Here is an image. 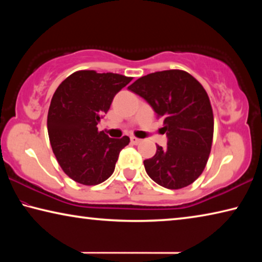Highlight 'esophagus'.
I'll return each mask as SVG.
<instances>
[{
    "mask_svg": "<svg viewBox=\"0 0 262 262\" xmlns=\"http://www.w3.org/2000/svg\"><path fill=\"white\" fill-rule=\"evenodd\" d=\"M130 142H132L133 144H140L141 142H142V140L137 139V137H135V136H132V137H130Z\"/></svg>",
    "mask_w": 262,
    "mask_h": 262,
    "instance_id": "34e87169",
    "label": "esophagus"
}]
</instances>
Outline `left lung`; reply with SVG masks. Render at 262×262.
<instances>
[{
	"label": "left lung",
	"instance_id": "left-lung-1",
	"mask_svg": "<svg viewBox=\"0 0 262 262\" xmlns=\"http://www.w3.org/2000/svg\"><path fill=\"white\" fill-rule=\"evenodd\" d=\"M164 120L167 147L157 145L144 167L155 183L168 189L193 184L205 170L214 136V114L201 83L179 69L148 74L128 86Z\"/></svg>",
	"mask_w": 262,
	"mask_h": 262
}]
</instances>
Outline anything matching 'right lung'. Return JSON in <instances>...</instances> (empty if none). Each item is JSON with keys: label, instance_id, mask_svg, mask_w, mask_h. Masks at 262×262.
<instances>
[{"label": "right lung", "instance_id": "1", "mask_svg": "<svg viewBox=\"0 0 262 262\" xmlns=\"http://www.w3.org/2000/svg\"><path fill=\"white\" fill-rule=\"evenodd\" d=\"M120 74L78 70L57 86L47 115V129L57 163L69 178L94 186L112 176L129 137L111 139L97 125L114 96L132 81Z\"/></svg>", "mask_w": 262, "mask_h": 262}]
</instances>
